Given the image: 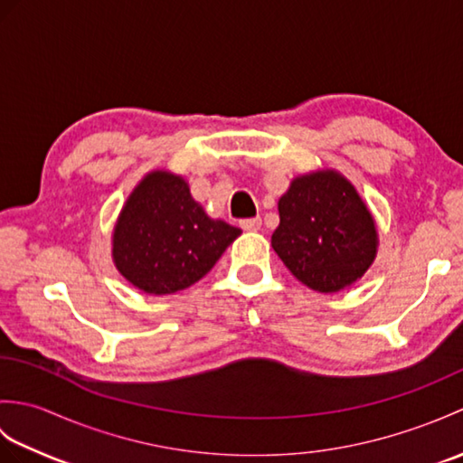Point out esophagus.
Returning <instances> with one entry per match:
<instances>
[{"instance_id":"obj_1","label":"esophagus","mask_w":463,"mask_h":463,"mask_svg":"<svg viewBox=\"0 0 463 463\" xmlns=\"http://www.w3.org/2000/svg\"><path fill=\"white\" fill-rule=\"evenodd\" d=\"M260 224H262L260 216H257V219H244V221H241V229L242 231H259Z\"/></svg>"}]
</instances>
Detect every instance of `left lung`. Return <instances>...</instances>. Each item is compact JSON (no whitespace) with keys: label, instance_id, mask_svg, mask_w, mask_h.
<instances>
[{"label":"left lung","instance_id":"8db88e82","mask_svg":"<svg viewBox=\"0 0 463 463\" xmlns=\"http://www.w3.org/2000/svg\"><path fill=\"white\" fill-rule=\"evenodd\" d=\"M272 249L317 292H338L364 277L378 252L373 216L354 184L334 169L300 175L279 199Z\"/></svg>","mask_w":463,"mask_h":463}]
</instances>
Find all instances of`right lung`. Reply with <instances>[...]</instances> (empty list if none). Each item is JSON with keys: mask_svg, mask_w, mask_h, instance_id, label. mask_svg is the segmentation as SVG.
Returning a JSON list of instances; mask_svg holds the SVG:
<instances>
[{"mask_svg": "<svg viewBox=\"0 0 463 463\" xmlns=\"http://www.w3.org/2000/svg\"><path fill=\"white\" fill-rule=\"evenodd\" d=\"M239 234L237 226L204 213L183 176L153 171L117 219L113 262L139 290L173 294L199 282Z\"/></svg>", "mask_w": 463, "mask_h": 463, "instance_id": "right-lung-1", "label": "right lung"}]
</instances>
